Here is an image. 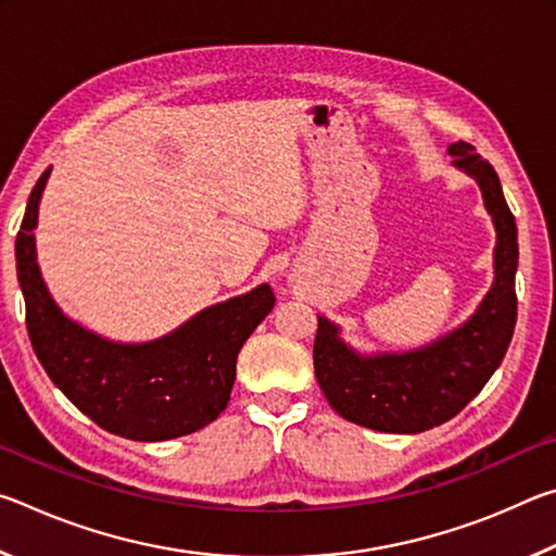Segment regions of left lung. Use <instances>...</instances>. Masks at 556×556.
I'll list each match as a JSON object with an SVG mask.
<instances>
[{
    "label": "left lung",
    "instance_id": "1",
    "mask_svg": "<svg viewBox=\"0 0 556 556\" xmlns=\"http://www.w3.org/2000/svg\"><path fill=\"white\" fill-rule=\"evenodd\" d=\"M448 154L481 186L497 232L495 279L476 314L419 351L382 355H357L338 338V326L318 316L314 370L328 404L343 419L388 434H419L456 417L503 363L517 321V225L501 178L468 142L451 144Z\"/></svg>",
    "mask_w": 556,
    "mask_h": 556
}]
</instances>
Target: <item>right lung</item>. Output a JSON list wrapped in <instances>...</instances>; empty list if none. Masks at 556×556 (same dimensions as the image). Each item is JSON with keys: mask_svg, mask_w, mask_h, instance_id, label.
Returning <instances> with one entry per match:
<instances>
[{"mask_svg": "<svg viewBox=\"0 0 556 556\" xmlns=\"http://www.w3.org/2000/svg\"><path fill=\"white\" fill-rule=\"evenodd\" d=\"M51 168L26 203L16 232V277L26 301V331L55 388L110 434L166 441L193 434L228 407L242 343L275 306V291L203 308L191 321L149 343H115L71 321L43 285L34 228Z\"/></svg>", "mask_w": 556, "mask_h": 556, "instance_id": "1", "label": "right lung"}]
</instances>
